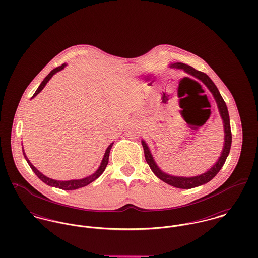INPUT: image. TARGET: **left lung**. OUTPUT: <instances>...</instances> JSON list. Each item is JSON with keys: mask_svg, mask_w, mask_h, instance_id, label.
Here are the masks:
<instances>
[{"mask_svg": "<svg viewBox=\"0 0 258 258\" xmlns=\"http://www.w3.org/2000/svg\"><path fill=\"white\" fill-rule=\"evenodd\" d=\"M169 67L172 69H178V70L184 71L185 74H189L190 76L199 79L207 86V88L210 90V92L213 94V96L216 100V103H217V106H218V109H219L221 120H222V125H223L224 139H223V146L221 150V156L219 157L218 161L207 172H205L201 175H198V176H194V177L174 176V175L164 172L156 163L147 143L144 140H141L142 146L144 149L145 159H146L148 165L150 166L152 172L156 175V177H158L161 181L165 182L166 184H170V185L178 187V188H192V187H196V186H199L202 184H207L212 179H214L222 168V166L229 154L230 147H231V131H230L229 114H228L226 104H225L224 100L222 99L218 87L216 86V84L213 82V80L207 74L201 73L199 71H196L191 67L186 66L182 62L171 63Z\"/></svg>", "mask_w": 258, "mask_h": 258, "instance_id": "obj_1", "label": "left lung"}]
</instances>
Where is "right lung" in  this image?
Instances as JSON below:
<instances>
[{"label":"right lung","mask_w":258,"mask_h":258,"mask_svg":"<svg viewBox=\"0 0 258 258\" xmlns=\"http://www.w3.org/2000/svg\"><path fill=\"white\" fill-rule=\"evenodd\" d=\"M67 66H68L67 63H63L62 66H60V67H58V68L52 70L49 74H47V75L45 76V78L41 81V83L39 84V86L37 87V91L35 92V94L33 95L32 98H34V97L37 96V94L43 89V87L46 85V83L49 81V79H50L54 74H56V73H58V72H60V71H62ZM113 144H114V142L111 143L110 145L105 150L103 159H102V161H101V163H100L98 169H97L93 174H91V175H89V176H87V177H85V178H82V179L70 180V181H57V180H53V179H50V178L44 176L42 173H40V172L37 170V168L30 162V160L28 159V157H27V155H26V153H25L24 147H22V149H23V154H24V157H25L26 161L28 162V164L30 165L31 169H32L33 172L37 175L39 180H41L44 184H48V185H50V186L58 187V188L66 189V190H73V189H77V188H80V187H82V186H85V185L92 183L93 181H95L96 179H98V178L102 175V173L105 171L106 166H107V164H108L109 153H110L111 148L113 146ZM22 145H23V144H22Z\"/></svg>","instance_id":"right-lung-1"}]
</instances>
